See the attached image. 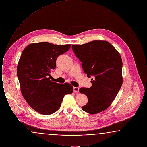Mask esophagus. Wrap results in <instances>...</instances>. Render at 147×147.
Here are the masks:
<instances>
[{
    "mask_svg": "<svg viewBox=\"0 0 147 147\" xmlns=\"http://www.w3.org/2000/svg\"><path fill=\"white\" fill-rule=\"evenodd\" d=\"M73 90H74V92H78L79 90V88H78V87H74Z\"/></svg>",
    "mask_w": 147,
    "mask_h": 147,
    "instance_id": "obj_1",
    "label": "esophagus"
}]
</instances>
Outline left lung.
I'll list each match as a JSON object with an SVG mask.
<instances>
[{
  "label": "left lung",
  "mask_w": 147,
  "mask_h": 147,
  "mask_svg": "<svg viewBox=\"0 0 147 147\" xmlns=\"http://www.w3.org/2000/svg\"><path fill=\"white\" fill-rule=\"evenodd\" d=\"M71 47L87 77H92L91 87L79 89L88 99L82 109L90 114L102 112L111 105L122 85L121 57L106 41L95 40Z\"/></svg>",
  "instance_id": "1"
}]
</instances>
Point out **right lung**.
<instances>
[{"label": "right lung", "mask_w": 147, "mask_h": 147, "mask_svg": "<svg viewBox=\"0 0 147 147\" xmlns=\"http://www.w3.org/2000/svg\"><path fill=\"white\" fill-rule=\"evenodd\" d=\"M71 45L49 42L28 45L23 50L17 67V76L22 96L34 110L50 115L61 107L64 96L73 91L68 83L58 84L51 80L57 57L68 51Z\"/></svg>", "instance_id": "1"}]
</instances>
